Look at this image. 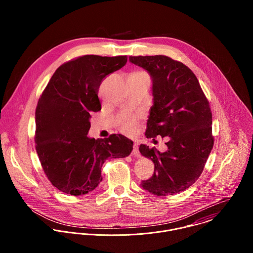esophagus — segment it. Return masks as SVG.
Instances as JSON below:
<instances>
[{"label": "esophagus", "instance_id": "34e87169", "mask_svg": "<svg viewBox=\"0 0 253 253\" xmlns=\"http://www.w3.org/2000/svg\"><path fill=\"white\" fill-rule=\"evenodd\" d=\"M132 155L135 156V157H139V156H140V153H139V150H138V144H137L136 142H134V144H133Z\"/></svg>", "mask_w": 253, "mask_h": 253}]
</instances>
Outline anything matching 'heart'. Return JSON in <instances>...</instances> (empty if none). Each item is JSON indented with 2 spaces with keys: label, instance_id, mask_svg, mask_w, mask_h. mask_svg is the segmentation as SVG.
<instances>
[{
  "label": "heart",
  "instance_id": "b5f03b06",
  "mask_svg": "<svg viewBox=\"0 0 253 253\" xmlns=\"http://www.w3.org/2000/svg\"><path fill=\"white\" fill-rule=\"evenodd\" d=\"M137 124V119L135 117H126L121 122V128L126 133H131Z\"/></svg>",
  "mask_w": 253,
  "mask_h": 253
}]
</instances>
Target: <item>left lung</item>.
I'll list each match as a JSON object with an SVG mask.
<instances>
[{
  "mask_svg": "<svg viewBox=\"0 0 253 253\" xmlns=\"http://www.w3.org/2000/svg\"><path fill=\"white\" fill-rule=\"evenodd\" d=\"M153 81L154 104L145 135L167 137V152L140 145L142 156L155 165L152 177L141 182L157 196L180 193L201 176L212 150V114L196 75L182 62L166 55L129 56Z\"/></svg>",
  "mask_w": 253,
  "mask_h": 253,
  "instance_id": "1",
  "label": "left lung"
}]
</instances>
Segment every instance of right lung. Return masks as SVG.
I'll return each instance as SVG.
<instances>
[{
    "instance_id": "add662e5",
    "label": "right lung",
    "mask_w": 253,
    "mask_h": 253,
    "mask_svg": "<svg viewBox=\"0 0 253 253\" xmlns=\"http://www.w3.org/2000/svg\"><path fill=\"white\" fill-rule=\"evenodd\" d=\"M126 61V55L77 57L56 69L39 98L37 154L47 179L65 194L80 196L94 190L102 181L104 162L132 151L133 142L122 134L87 137L90 113L101 110V82Z\"/></svg>"
}]
</instances>
